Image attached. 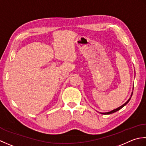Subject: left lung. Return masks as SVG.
Wrapping results in <instances>:
<instances>
[{
  "mask_svg": "<svg viewBox=\"0 0 146 146\" xmlns=\"http://www.w3.org/2000/svg\"><path fill=\"white\" fill-rule=\"evenodd\" d=\"M132 94H133V92H132V94H131V96H130V98H129V99L127 100V102L123 104V105H122L121 106H120V107H118V108H116V109L113 110H111V111H109V112H106V113H101V114H103V115H109V114H111V113H115V112H116V111H118V110H120L121 108H122L123 106H125V105H127V104L129 102L130 100L131 99V97H132Z\"/></svg>",
  "mask_w": 146,
  "mask_h": 146,
  "instance_id": "8db88e82",
  "label": "left lung"
}]
</instances>
